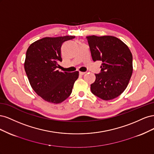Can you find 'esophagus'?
Segmentation results:
<instances>
[{
    "mask_svg": "<svg viewBox=\"0 0 154 154\" xmlns=\"http://www.w3.org/2000/svg\"><path fill=\"white\" fill-rule=\"evenodd\" d=\"M80 74H81V75H83V74H85V72H80Z\"/></svg>",
    "mask_w": 154,
    "mask_h": 154,
    "instance_id": "obj_1",
    "label": "esophagus"
}]
</instances>
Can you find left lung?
Returning a JSON list of instances; mask_svg holds the SVG:
<instances>
[{
	"mask_svg": "<svg viewBox=\"0 0 154 154\" xmlns=\"http://www.w3.org/2000/svg\"><path fill=\"white\" fill-rule=\"evenodd\" d=\"M93 61L102 62L101 72L91 85L93 94L103 100L119 96L127 88L133 71L132 54L128 46L112 36L86 37Z\"/></svg>",
	"mask_w": 154,
	"mask_h": 154,
	"instance_id": "8db88e82",
	"label": "left lung"
}]
</instances>
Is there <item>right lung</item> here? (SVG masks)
Masks as SVG:
<instances>
[{
	"instance_id": "right-lung-1",
	"label": "right lung",
	"mask_w": 154,
	"mask_h": 154,
	"mask_svg": "<svg viewBox=\"0 0 154 154\" xmlns=\"http://www.w3.org/2000/svg\"><path fill=\"white\" fill-rule=\"evenodd\" d=\"M74 36L45 37L31 44L26 51L24 69L32 89L45 101L60 103L71 95L79 72L59 71L61 47Z\"/></svg>"
}]
</instances>
